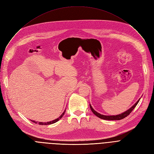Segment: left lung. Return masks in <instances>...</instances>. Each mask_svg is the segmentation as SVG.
Returning <instances> with one entry per match:
<instances>
[{"mask_svg": "<svg viewBox=\"0 0 154 154\" xmlns=\"http://www.w3.org/2000/svg\"><path fill=\"white\" fill-rule=\"evenodd\" d=\"M140 99L137 101L134 106L131 107L130 109H129L128 110H127V111L124 112V113H122V114H119V115H116V116H104V115H102L100 114H99V113L97 112L91 106V105L90 104V107H91V109L92 110V112L94 113V114L97 116L98 117L102 119H104V120H121V119H124L125 117H126L127 116H128L129 114H131V113L132 112V111L134 110V109L136 107V106L137 105V103H139Z\"/></svg>", "mask_w": 154, "mask_h": 154, "instance_id": "left-lung-1", "label": "left lung"}]
</instances>
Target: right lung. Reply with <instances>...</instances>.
Wrapping results in <instances>:
<instances>
[{
  "instance_id": "obj_1",
  "label": "right lung",
  "mask_w": 154,
  "mask_h": 154,
  "mask_svg": "<svg viewBox=\"0 0 154 154\" xmlns=\"http://www.w3.org/2000/svg\"><path fill=\"white\" fill-rule=\"evenodd\" d=\"M65 112H66V110H65V111L62 113V114L59 117H58L57 119H55V120H52V121H50V122H35V121L32 120H31V121H32V122H34V123H35V124H37V123H38L39 125H42L52 124H54V123H55V122H57V121H59V120L63 117V116L64 114H65Z\"/></svg>"
}]
</instances>
